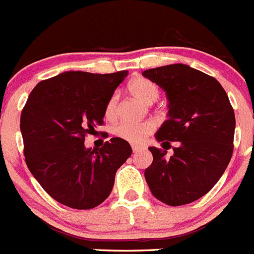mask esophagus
<instances>
[{
  "mask_svg": "<svg viewBox=\"0 0 254 254\" xmlns=\"http://www.w3.org/2000/svg\"><path fill=\"white\" fill-rule=\"evenodd\" d=\"M144 149V147L143 145H139V144H132V150L133 152H139V150H143Z\"/></svg>",
  "mask_w": 254,
  "mask_h": 254,
  "instance_id": "obj_1",
  "label": "esophagus"
}]
</instances>
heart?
Segmentation results:
<instances>
[{
  "label": "heart",
  "instance_id": "1",
  "mask_svg": "<svg viewBox=\"0 0 254 254\" xmlns=\"http://www.w3.org/2000/svg\"><path fill=\"white\" fill-rule=\"evenodd\" d=\"M128 91L137 97L143 104H152L159 96L157 85L144 77L133 79L128 84ZM105 117L115 120L117 115V95H112L105 105ZM154 129V125L150 121L144 122H121L114 128V134L129 143H140Z\"/></svg>",
  "mask_w": 254,
  "mask_h": 254
}]
</instances>
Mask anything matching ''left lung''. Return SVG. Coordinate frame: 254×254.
Listing matches in <instances>:
<instances>
[{
  "instance_id": "obj_1",
  "label": "left lung",
  "mask_w": 254,
  "mask_h": 254,
  "mask_svg": "<svg viewBox=\"0 0 254 254\" xmlns=\"http://www.w3.org/2000/svg\"><path fill=\"white\" fill-rule=\"evenodd\" d=\"M142 75L155 82L168 100V120L155 133L163 149L148 148L153 162L145 169V180L164 204H190L212 189L230 163L235 112L220 82L189 65H164ZM169 141H178V147L168 158Z\"/></svg>"
}]
</instances>
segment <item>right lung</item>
Segmentation results:
<instances>
[{
    "label": "right lung",
    "mask_w": 254,
    "mask_h": 254,
    "mask_svg": "<svg viewBox=\"0 0 254 254\" xmlns=\"http://www.w3.org/2000/svg\"><path fill=\"white\" fill-rule=\"evenodd\" d=\"M128 75L65 71L41 81L21 115L27 167L54 200L89 210L109 197L117 169L132 154L127 140L85 147V135L104 124L105 105Z\"/></svg>",
    "instance_id": "right-lung-1"
}]
</instances>
